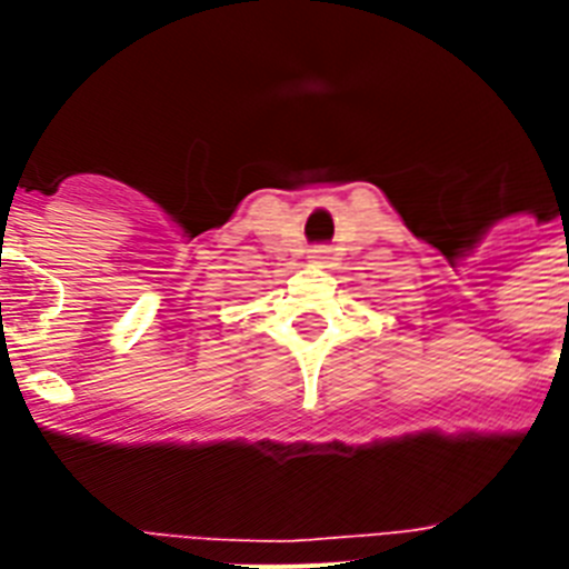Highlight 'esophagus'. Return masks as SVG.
<instances>
[{
	"mask_svg": "<svg viewBox=\"0 0 569 569\" xmlns=\"http://www.w3.org/2000/svg\"><path fill=\"white\" fill-rule=\"evenodd\" d=\"M330 259V250L328 248H313L310 250V261H316V264H325V261Z\"/></svg>",
	"mask_w": 569,
	"mask_h": 569,
	"instance_id": "esophagus-1",
	"label": "esophagus"
}]
</instances>
